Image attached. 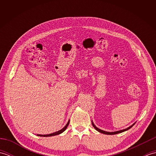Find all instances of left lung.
I'll return each mask as SVG.
<instances>
[{
	"mask_svg": "<svg viewBox=\"0 0 156 156\" xmlns=\"http://www.w3.org/2000/svg\"><path fill=\"white\" fill-rule=\"evenodd\" d=\"M135 123H133V125H132L131 126H130V127H129L127 129H122V130H120V131H115V132H107V131H103V130H101V129H98V127H96V126L94 125V124L93 123V122L92 121V126L94 127V129H96V130L98 131V132H100V133H103V134H107V135H115V134H118V133H122V132H124L125 131L128 130V129H129L130 128H131L133 126L135 125Z\"/></svg>",
	"mask_w": 156,
	"mask_h": 156,
	"instance_id": "left-lung-1",
	"label": "left lung"
}]
</instances>
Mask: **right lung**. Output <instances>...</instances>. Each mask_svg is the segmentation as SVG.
I'll return each mask as SVG.
<instances>
[{
    "mask_svg": "<svg viewBox=\"0 0 156 156\" xmlns=\"http://www.w3.org/2000/svg\"><path fill=\"white\" fill-rule=\"evenodd\" d=\"M69 123V120L68 121V123L66 125V126H65V127H64V128L62 129L61 130H59V131H56V132H55V133H50V134H48V135H39V134H37V135H38V136H40V137H51V136H54V135H59V134H60V133H63V132H64V131L66 130V128L68 127V126Z\"/></svg>",
    "mask_w": 156,
    "mask_h": 156,
    "instance_id": "right-lung-1",
    "label": "right lung"
}]
</instances>
